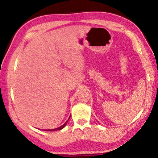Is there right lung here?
<instances>
[{
  "label": "right lung",
  "mask_w": 158,
  "mask_h": 158,
  "mask_svg": "<svg viewBox=\"0 0 158 158\" xmlns=\"http://www.w3.org/2000/svg\"><path fill=\"white\" fill-rule=\"evenodd\" d=\"M69 118H70V117H69ZM69 119L67 120V122H66V123H65L64 124H63L62 126H61L60 127H59V128H55V129H52V130H46V131H59V130H61V129H62L63 128H64V127L66 126V125H67L68 121H69Z\"/></svg>",
  "instance_id": "add662e5"
}]
</instances>
